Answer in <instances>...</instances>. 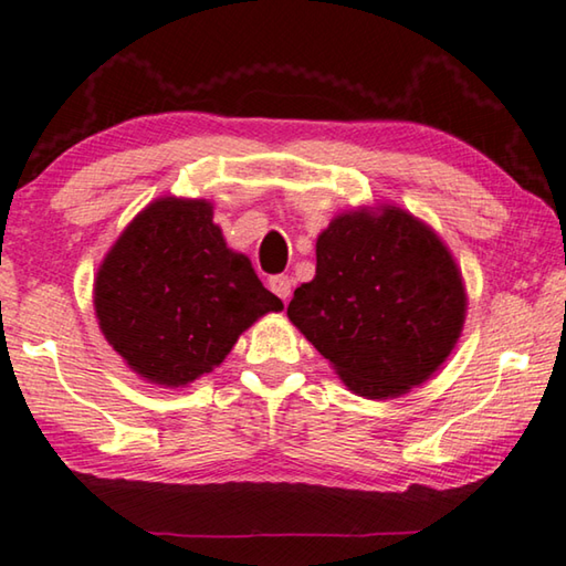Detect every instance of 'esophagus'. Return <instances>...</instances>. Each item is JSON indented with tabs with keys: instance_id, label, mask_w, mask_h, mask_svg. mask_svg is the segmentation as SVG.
I'll return each mask as SVG.
<instances>
[{
	"instance_id": "1",
	"label": "esophagus",
	"mask_w": 566,
	"mask_h": 566,
	"mask_svg": "<svg viewBox=\"0 0 566 566\" xmlns=\"http://www.w3.org/2000/svg\"><path fill=\"white\" fill-rule=\"evenodd\" d=\"M270 290L280 296V300L286 302L292 296V280L286 274H276L270 280Z\"/></svg>"
}]
</instances>
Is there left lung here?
I'll return each mask as SVG.
<instances>
[{
    "mask_svg": "<svg viewBox=\"0 0 566 566\" xmlns=\"http://www.w3.org/2000/svg\"><path fill=\"white\" fill-rule=\"evenodd\" d=\"M462 272L432 227L399 207L334 217L317 239V274L286 317L354 395L391 399L421 385L462 334Z\"/></svg>",
    "mask_w": 566,
    "mask_h": 566,
    "instance_id": "obj_1",
    "label": "left lung"
}]
</instances>
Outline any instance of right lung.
I'll return each mask as SVG.
<instances>
[{"mask_svg":"<svg viewBox=\"0 0 566 566\" xmlns=\"http://www.w3.org/2000/svg\"><path fill=\"white\" fill-rule=\"evenodd\" d=\"M280 296L227 247L207 199L161 197L119 234L94 280L114 352L151 385L185 387L224 361Z\"/></svg>","mask_w":566,"mask_h":566,"instance_id":"add662e5","label":"right lung"}]
</instances>
